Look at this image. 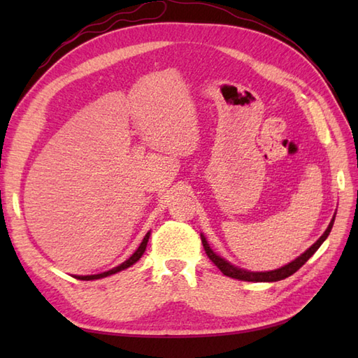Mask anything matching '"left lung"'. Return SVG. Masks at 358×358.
<instances>
[{
	"label": "left lung",
	"instance_id": "1",
	"mask_svg": "<svg viewBox=\"0 0 358 358\" xmlns=\"http://www.w3.org/2000/svg\"><path fill=\"white\" fill-rule=\"evenodd\" d=\"M334 220H336V214H334L329 226L326 227V231L323 232L322 237L318 238L309 249H306L305 252H303L300 257H296L295 260H292L291 263H287V264H285V266H281V268H278V269L264 271V272H254V271L243 269V268H238V266H235V264L229 263L227 260H224L223 257L217 255V254L214 252V250L210 249L206 237H204L203 234H200V235H201L203 248H204V250H206L208 257L210 258L212 263H214V264L217 266V268L224 273L226 277L237 278V280H243V281H264V283H266V281L285 280V278H287L289 275H292L294 272L299 271V269L301 268V266L305 264V263L309 260V258L317 252V249L323 245V241H324L326 238H328V235H329V232H331V229H332V226H334Z\"/></svg>",
	"mask_w": 358,
	"mask_h": 358
}]
</instances>
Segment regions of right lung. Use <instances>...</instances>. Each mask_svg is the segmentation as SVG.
Segmentation results:
<instances>
[{
    "instance_id": "obj_1",
    "label": "right lung",
    "mask_w": 358,
    "mask_h": 358,
    "mask_svg": "<svg viewBox=\"0 0 358 358\" xmlns=\"http://www.w3.org/2000/svg\"><path fill=\"white\" fill-rule=\"evenodd\" d=\"M149 237H150V231L144 235V238H143V241L140 243V246L136 248V250L135 252L127 258L126 262H123L121 264H118V266H115V268H112V269H109V271H106V272H101V273H95V275H75L77 277L78 280H100V278H104V277H109V275H113V273H117V272H120V271H124V269H127V268H131L132 264H135L136 262L140 260L141 258V255L144 254V250H146V246H148V241H149Z\"/></svg>"
}]
</instances>
